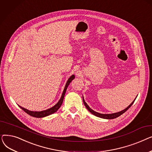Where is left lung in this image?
Wrapping results in <instances>:
<instances>
[{
  "instance_id": "obj_1",
  "label": "left lung",
  "mask_w": 152,
  "mask_h": 152,
  "mask_svg": "<svg viewBox=\"0 0 152 152\" xmlns=\"http://www.w3.org/2000/svg\"><path fill=\"white\" fill-rule=\"evenodd\" d=\"M136 98H137V97H136ZM136 98H135V99H136ZM135 99H134V100L131 103V104H130L128 107H127V108H126L124 110H122V111H119V112L115 113H111V114H102V113H98V112H96V111H94L93 110H92V109L89 107V105H87V103H86V102H85V100H84V97H83V102H84V104L85 107H86V108H87V110H88L90 111V112H91L92 114H93L94 115L96 116H97V117H99V118H103V119H108L116 118L119 116L120 115H121L122 114H123L124 112H126V111L132 106V105L134 103V102Z\"/></svg>"
}]
</instances>
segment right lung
<instances>
[{"label": "right lung", "instance_id": "right-lung-1", "mask_svg": "<svg viewBox=\"0 0 152 152\" xmlns=\"http://www.w3.org/2000/svg\"><path fill=\"white\" fill-rule=\"evenodd\" d=\"M75 76L74 75L70 76V77L68 79V80L67 81V82L66 83V85L65 86V89H64V90L63 91L60 100L58 102V103H57V104H56L55 105H54L53 107H52V108H50L49 109H47L46 110L41 111H29V110H27L26 108H23V107H21L20 106H19V107L23 111H25L27 114L31 116L36 117V118H43V117L49 116L50 115H52V114L55 113L56 111H57L60 108V107H61L62 103H63V101L64 97H65V93H66V91L67 89V87L69 86V83L75 79Z\"/></svg>", "mask_w": 152, "mask_h": 152}]
</instances>
